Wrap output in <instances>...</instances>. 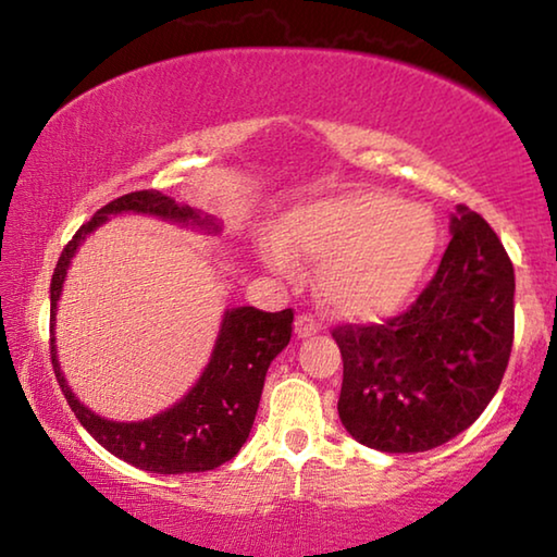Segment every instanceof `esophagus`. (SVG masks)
Listing matches in <instances>:
<instances>
[{
  "instance_id": "esophagus-1",
  "label": "esophagus",
  "mask_w": 557,
  "mask_h": 557,
  "mask_svg": "<svg viewBox=\"0 0 557 557\" xmlns=\"http://www.w3.org/2000/svg\"><path fill=\"white\" fill-rule=\"evenodd\" d=\"M319 329H322V326L317 324L314 317H309V314H299V317H297V322H295L297 336H312V334L319 332Z\"/></svg>"
}]
</instances>
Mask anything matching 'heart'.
Segmentation results:
<instances>
[{"instance_id":"obj_1","label":"heart","mask_w":557,"mask_h":557,"mask_svg":"<svg viewBox=\"0 0 557 557\" xmlns=\"http://www.w3.org/2000/svg\"><path fill=\"white\" fill-rule=\"evenodd\" d=\"M437 243L432 215L379 191L332 196L292 211L262 258L282 272L322 260L319 289L338 314L381 319L400 309L425 275Z\"/></svg>"}]
</instances>
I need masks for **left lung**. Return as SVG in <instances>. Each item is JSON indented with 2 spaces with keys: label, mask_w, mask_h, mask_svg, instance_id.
Instances as JSON below:
<instances>
[{
  "label": "left lung",
  "mask_w": 557,
  "mask_h": 557,
  "mask_svg": "<svg viewBox=\"0 0 557 557\" xmlns=\"http://www.w3.org/2000/svg\"><path fill=\"white\" fill-rule=\"evenodd\" d=\"M437 275L383 324H338V418L356 442L428 451L492 403L513 346V265L482 215L457 206Z\"/></svg>",
  "instance_id": "obj_1"
}]
</instances>
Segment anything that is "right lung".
<instances>
[{"label": "right lung", "instance_id": "obj_1", "mask_svg": "<svg viewBox=\"0 0 557 557\" xmlns=\"http://www.w3.org/2000/svg\"><path fill=\"white\" fill-rule=\"evenodd\" d=\"M122 211L162 215V219L182 223L191 221L215 231L211 219H201L194 209L178 206L154 188L132 191L110 201L88 223L81 225L61 252L51 277V324L55 322V301L61 297L65 270H69L78 245L100 223H106L110 213ZM292 319H295L292 309L262 312L256 307H235L225 312L219 342H215L211 361L199 383L174 408L145 422H112L98 418L75 398L63 379L59 358H55L53 336L51 363L55 381H59L75 418L110 455L125 459L132 467L154 471V474H191V471H209L225 465L245 445L252 420H256L270 361L292 338Z\"/></svg>", "mask_w": 557, "mask_h": 557}]
</instances>
